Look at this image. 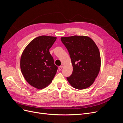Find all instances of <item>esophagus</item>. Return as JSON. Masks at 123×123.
Returning <instances> with one entry per match:
<instances>
[{
    "mask_svg": "<svg viewBox=\"0 0 123 123\" xmlns=\"http://www.w3.org/2000/svg\"><path fill=\"white\" fill-rule=\"evenodd\" d=\"M62 67H63V66H62V65L60 66H59V67H58V70H59V71H61V69H62Z\"/></svg>",
    "mask_w": 123,
    "mask_h": 123,
    "instance_id": "esophagus-1",
    "label": "esophagus"
}]
</instances>
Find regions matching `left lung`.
I'll list each match as a JSON object with an SVG mask.
<instances>
[{
	"mask_svg": "<svg viewBox=\"0 0 123 123\" xmlns=\"http://www.w3.org/2000/svg\"><path fill=\"white\" fill-rule=\"evenodd\" d=\"M61 40L69 52L73 66L72 74L67 77L68 81L78 89L89 87L100 70L101 61L98 47L87 36L62 37Z\"/></svg>",
	"mask_w": 123,
	"mask_h": 123,
	"instance_id": "left-lung-1",
	"label": "left lung"
}]
</instances>
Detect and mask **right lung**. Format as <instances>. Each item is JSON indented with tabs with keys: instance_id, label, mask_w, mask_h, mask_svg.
<instances>
[{
	"instance_id": "obj_1",
	"label": "right lung",
	"mask_w": 123,
	"mask_h": 123,
	"mask_svg": "<svg viewBox=\"0 0 123 123\" xmlns=\"http://www.w3.org/2000/svg\"><path fill=\"white\" fill-rule=\"evenodd\" d=\"M56 37L41 36L32 40L24 50L20 58V69L26 81L38 89L47 86L58 69L49 49Z\"/></svg>"
}]
</instances>
